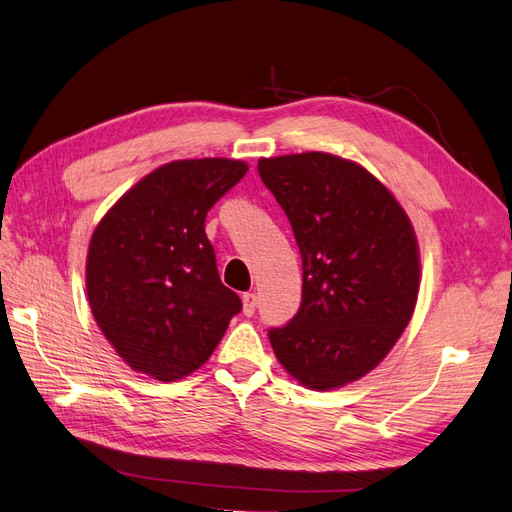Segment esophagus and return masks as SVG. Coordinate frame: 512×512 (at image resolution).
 <instances>
[{"mask_svg":"<svg viewBox=\"0 0 512 512\" xmlns=\"http://www.w3.org/2000/svg\"><path fill=\"white\" fill-rule=\"evenodd\" d=\"M256 305H258V297H256V294H254V292H245V294H243V314H245V316H254Z\"/></svg>","mask_w":512,"mask_h":512,"instance_id":"34e87169","label":"esophagus"}]
</instances>
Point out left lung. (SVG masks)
I'll return each mask as SVG.
<instances>
[{
	"label": "left lung",
	"mask_w": 512,
	"mask_h": 512,
	"mask_svg": "<svg viewBox=\"0 0 512 512\" xmlns=\"http://www.w3.org/2000/svg\"><path fill=\"white\" fill-rule=\"evenodd\" d=\"M303 260V301L269 331L277 361L333 391L378 367L414 314L421 254L399 200L369 170L324 151L258 160Z\"/></svg>",
	"instance_id": "left-lung-1"
}]
</instances>
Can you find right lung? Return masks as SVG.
<instances>
[{
  "label": "right lung",
  "instance_id": "obj_1",
  "mask_svg": "<svg viewBox=\"0 0 512 512\" xmlns=\"http://www.w3.org/2000/svg\"><path fill=\"white\" fill-rule=\"evenodd\" d=\"M241 160L158 166L104 213L89 241L85 286L108 344L160 382L207 363L241 299L218 275L207 211L247 173Z\"/></svg>",
  "mask_w": 512,
  "mask_h": 512
}]
</instances>
